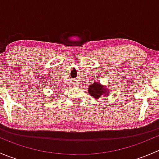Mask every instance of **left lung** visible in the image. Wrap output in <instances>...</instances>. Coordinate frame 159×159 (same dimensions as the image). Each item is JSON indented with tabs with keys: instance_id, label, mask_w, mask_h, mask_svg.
<instances>
[{
	"instance_id": "8db88e82",
	"label": "left lung",
	"mask_w": 159,
	"mask_h": 159,
	"mask_svg": "<svg viewBox=\"0 0 159 159\" xmlns=\"http://www.w3.org/2000/svg\"><path fill=\"white\" fill-rule=\"evenodd\" d=\"M89 93L90 94V95L93 96L94 98H98L101 97V95H102L104 94L108 95V90L105 89V87L99 84L98 83L94 82V84H91L89 86Z\"/></svg>"
}]
</instances>
